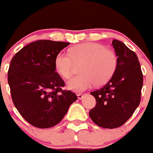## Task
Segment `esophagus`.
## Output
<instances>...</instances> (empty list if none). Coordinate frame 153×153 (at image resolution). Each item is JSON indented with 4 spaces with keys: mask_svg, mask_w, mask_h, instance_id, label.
Returning a JSON list of instances; mask_svg holds the SVG:
<instances>
[{
    "mask_svg": "<svg viewBox=\"0 0 153 153\" xmlns=\"http://www.w3.org/2000/svg\"><path fill=\"white\" fill-rule=\"evenodd\" d=\"M83 96H84V94H77V97H78V99L79 100L82 99Z\"/></svg>",
    "mask_w": 153,
    "mask_h": 153,
    "instance_id": "esophagus-1",
    "label": "esophagus"
}]
</instances>
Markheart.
<instances>
[{
  "mask_svg": "<svg viewBox=\"0 0 153 153\" xmlns=\"http://www.w3.org/2000/svg\"><path fill=\"white\" fill-rule=\"evenodd\" d=\"M117 56L114 51L105 45L95 42H85L72 47L69 53L60 52L56 56L54 65L59 74L65 79L72 76L75 64L79 65L81 74L71 79L67 82L70 90L82 92L96 83H106L115 73Z\"/></svg>",
  "mask_w": 153,
  "mask_h": 153,
  "instance_id": "b5f03b06",
  "label": "heart"
}]
</instances>
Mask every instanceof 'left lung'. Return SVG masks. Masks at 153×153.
<instances>
[{"instance_id":"obj_1","label":"left lung","mask_w":153,"mask_h":153,"mask_svg":"<svg viewBox=\"0 0 153 153\" xmlns=\"http://www.w3.org/2000/svg\"><path fill=\"white\" fill-rule=\"evenodd\" d=\"M117 56V67L111 79L101 88L91 92L96 105L89 116L102 128L121 126L130 118L140 102L143 74L138 58L123 42L112 41Z\"/></svg>"}]
</instances>
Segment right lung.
Returning <instances> with one entry per match:
<instances>
[{"label":"right lung","instance_id":"obj_1","mask_svg":"<svg viewBox=\"0 0 153 153\" xmlns=\"http://www.w3.org/2000/svg\"><path fill=\"white\" fill-rule=\"evenodd\" d=\"M69 42L39 40L21 49L12 59L8 83L12 100L21 115L35 127L58 124L77 100L62 90L65 82L56 72V56Z\"/></svg>","mask_w":153,"mask_h":153}]
</instances>
